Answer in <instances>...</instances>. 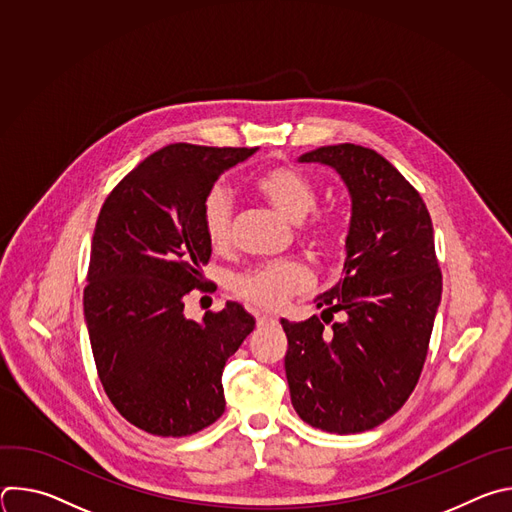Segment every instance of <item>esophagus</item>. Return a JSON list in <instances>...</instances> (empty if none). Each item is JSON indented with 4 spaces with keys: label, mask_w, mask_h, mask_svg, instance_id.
Instances as JSON below:
<instances>
[{
    "label": "esophagus",
    "mask_w": 512,
    "mask_h": 512,
    "mask_svg": "<svg viewBox=\"0 0 512 512\" xmlns=\"http://www.w3.org/2000/svg\"><path fill=\"white\" fill-rule=\"evenodd\" d=\"M255 322H257V326H259V328H263V326L275 324L277 320H275V318H271V316H261V314H257V316H255Z\"/></svg>",
    "instance_id": "34e87169"
}]
</instances>
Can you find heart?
I'll list each match as a JSON object with an SVG mask.
<instances>
[{"mask_svg":"<svg viewBox=\"0 0 512 512\" xmlns=\"http://www.w3.org/2000/svg\"><path fill=\"white\" fill-rule=\"evenodd\" d=\"M257 194L291 223H300V241L318 255L336 253L346 239V221L338 212L310 211L318 204V190L312 180L291 166H273L263 170L253 182ZM202 231L208 245L223 251L233 237V198L227 188L212 186L200 208ZM233 294L259 308L279 310L289 298L310 287L308 269L296 259H281L251 267L229 279Z\"/></svg>","mask_w":512,"mask_h":512,"instance_id":"1","label":"heart"}]
</instances>
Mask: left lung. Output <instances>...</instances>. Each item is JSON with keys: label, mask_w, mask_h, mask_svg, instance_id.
I'll return each mask as SVG.
<instances>
[{"label": "left lung", "mask_w": 512, "mask_h": 512, "mask_svg": "<svg viewBox=\"0 0 512 512\" xmlns=\"http://www.w3.org/2000/svg\"><path fill=\"white\" fill-rule=\"evenodd\" d=\"M300 162L342 176L352 218L344 279L316 300L322 320H281L291 405L322 431H367L405 405L423 371L442 300L431 216L419 192L375 150L324 145ZM338 311L345 320L332 323Z\"/></svg>", "instance_id": "left-lung-1"}]
</instances>
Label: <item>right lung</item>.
I'll use <instances>...</instances> for the list:
<instances>
[{"label":"right lung","instance_id":"1","mask_svg":"<svg viewBox=\"0 0 512 512\" xmlns=\"http://www.w3.org/2000/svg\"><path fill=\"white\" fill-rule=\"evenodd\" d=\"M257 148L172 143L137 164L105 198L83 294L101 385L135 427L186 437L225 413L223 369L255 320L227 302L202 322L184 316L192 289L208 291L200 208L225 170Z\"/></svg>","mask_w":512,"mask_h":512}]
</instances>
